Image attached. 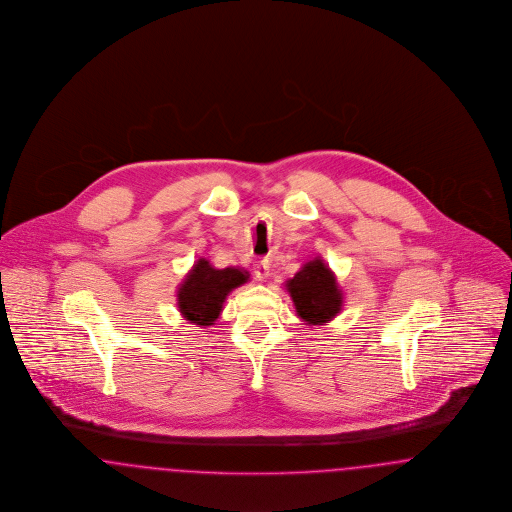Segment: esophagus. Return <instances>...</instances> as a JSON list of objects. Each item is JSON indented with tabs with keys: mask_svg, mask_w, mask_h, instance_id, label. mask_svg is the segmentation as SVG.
<instances>
[{
	"mask_svg": "<svg viewBox=\"0 0 512 512\" xmlns=\"http://www.w3.org/2000/svg\"><path fill=\"white\" fill-rule=\"evenodd\" d=\"M252 273H254V277L258 279V281H264V279H268L269 275H271V264H269V260H258L256 264H254V268H252Z\"/></svg>",
	"mask_w": 512,
	"mask_h": 512,
	"instance_id": "34e87169",
	"label": "esophagus"
}]
</instances>
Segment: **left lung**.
<instances>
[{
  "mask_svg": "<svg viewBox=\"0 0 512 512\" xmlns=\"http://www.w3.org/2000/svg\"><path fill=\"white\" fill-rule=\"evenodd\" d=\"M287 291L295 302L298 318L308 325L331 322L343 306V291L337 285L335 273L323 264L322 258L304 264L287 281Z\"/></svg>",
  "mask_w": 512,
  "mask_h": 512,
  "instance_id": "obj_1",
  "label": "left lung"
}]
</instances>
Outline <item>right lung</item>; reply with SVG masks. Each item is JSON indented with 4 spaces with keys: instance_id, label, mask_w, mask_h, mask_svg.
Instances as JSON below:
<instances>
[{
    "instance_id": "right-lung-1",
    "label": "right lung",
    "mask_w": 512,
    "mask_h": 512,
    "mask_svg": "<svg viewBox=\"0 0 512 512\" xmlns=\"http://www.w3.org/2000/svg\"><path fill=\"white\" fill-rule=\"evenodd\" d=\"M243 268L216 269L210 260L200 258L179 285L177 306L185 320L194 325H214L227 295L248 281Z\"/></svg>"
}]
</instances>
